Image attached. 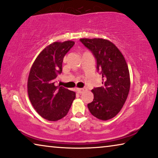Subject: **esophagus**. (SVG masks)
Masks as SVG:
<instances>
[{
  "label": "esophagus",
  "mask_w": 158,
  "mask_h": 158,
  "mask_svg": "<svg viewBox=\"0 0 158 158\" xmlns=\"http://www.w3.org/2000/svg\"><path fill=\"white\" fill-rule=\"evenodd\" d=\"M85 90H86V88H77L76 89V91H77V94H83V92H84L85 91Z\"/></svg>",
  "instance_id": "obj_1"
}]
</instances>
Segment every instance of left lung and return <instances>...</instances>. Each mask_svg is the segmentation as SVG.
Returning <instances> with one entry per match:
<instances>
[{
	"label": "left lung",
	"instance_id": "obj_1",
	"mask_svg": "<svg viewBox=\"0 0 158 158\" xmlns=\"http://www.w3.org/2000/svg\"><path fill=\"white\" fill-rule=\"evenodd\" d=\"M80 40L94 53L97 69L102 74L103 86L91 90L94 98L88 108L98 119H111L121 111L128 96L130 88L128 65L121 51L109 40L102 38Z\"/></svg>",
	"mask_w": 158,
	"mask_h": 158
}]
</instances>
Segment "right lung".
<instances>
[{
    "mask_svg": "<svg viewBox=\"0 0 158 158\" xmlns=\"http://www.w3.org/2000/svg\"><path fill=\"white\" fill-rule=\"evenodd\" d=\"M75 44L71 40L55 42L47 46L34 60L29 74L27 90L36 111L45 119L55 122L64 117L75 98V93L62 86H55L62 62Z\"/></svg>",
    "mask_w": 158,
    "mask_h": 158,
    "instance_id": "obj_1",
    "label": "right lung"
}]
</instances>
